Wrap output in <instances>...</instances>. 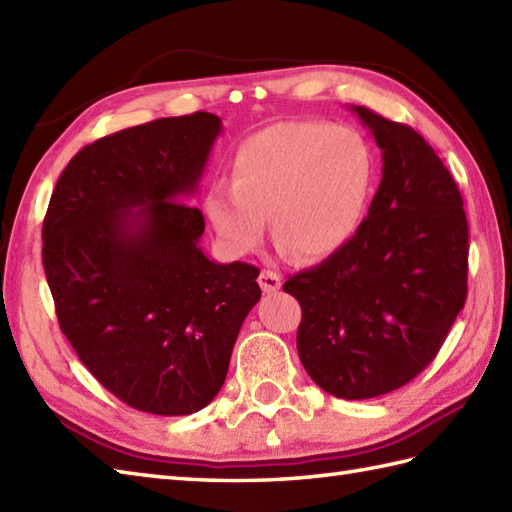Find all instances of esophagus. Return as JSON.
<instances>
[{
	"label": "esophagus",
	"instance_id": "34e87169",
	"mask_svg": "<svg viewBox=\"0 0 512 512\" xmlns=\"http://www.w3.org/2000/svg\"><path fill=\"white\" fill-rule=\"evenodd\" d=\"M259 286H262L264 292H275L281 288V275L275 273V270H262L259 273Z\"/></svg>",
	"mask_w": 512,
	"mask_h": 512
}]
</instances>
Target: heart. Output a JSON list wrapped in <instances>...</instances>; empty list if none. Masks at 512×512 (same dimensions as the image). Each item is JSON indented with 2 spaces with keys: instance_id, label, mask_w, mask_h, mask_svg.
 Returning a JSON list of instances; mask_svg holds the SVG:
<instances>
[{
  "instance_id": "b5f03b06",
  "label": "heart",
  "mask_w": 512,
  "mask_h": 512,
  "mask_svg": "<svg viewBox=\"0 0 512 512\" xmlns=\"http://www.w3.org/2000/svg\"><path fill=\"white\" fill-rule=\"evenodd\" d=\"M376 162L350 127L277 123L244 138L231 182L204 195L206 220L235 255L262 244L266 215L279 244L306 262L336 255L363 224Z\"/></svg>"
}]
</instances>
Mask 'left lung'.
Listing matches in <instances>:
<instances>
[{"label":"left lung","instance_id":"1","mask_svg":"<svg viewBox=\"0 0 512 512\" xmlns=\"http://www.w3.org/2000/svg\"><path fill=\"white\" fill-rule=\"evenodd\" d=\"M352 110L383 149L367 217L336 255L288 277L299 358L328 394H389L427 367L464 308L469 224L458 184L416 129Z\"/></svg>","mask_w":512,"mask_h":512}]
</instances>
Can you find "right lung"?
Returning <instances> with one entry per match:
<instances>
[{
    "label": "right lung",
    "mask_w": 512,
    "mask_h": 512,
    "mask_svg": "<svg viewBox=\"0 0 512 512\" xmlns=\"http://www.w3.org/2000/svg\"><path fill=\"white\" fill-rule=\"evenodd\" d=\"M220 132V118L195 112L94 140L43 220L61 332L110 394L156 416L209 405L262 297L259 268L215 264L198 246L204 215L187 198Z\"/></svg>",
    "instance_id": "obj_1"
}]
</instances>
